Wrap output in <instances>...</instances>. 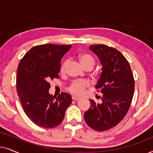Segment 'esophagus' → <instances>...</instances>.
<instances>
[{"label":"esophagus","instance_id":"34e87169","mask_svg":"<svg viewBox=\"0 0 153 153\" xmlns=\"http://www.w3.org/2000/svg\"><path fill=\"white\" fill-rule=\"evenodd\" d=\"M80 99H81V98L75 97V96H73V97H72V100H75V101H78V100H79Z\"/></svg>","mask_w":153,"mask_h":153}]
</instances>
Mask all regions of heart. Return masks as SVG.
I'll return each instance as SVG.
<instances>
[{"label": "heart", "instance_id": "obj_1", "mask_svg": "<svg viewBox=\"0 0 153 153\" xmlns=\"http://www.w3.org/2000/svg\"><path fill=\"white\" fill-rule=\"evenodd\" d=\"M79 58L81 65L84 68H86L88 66H91L92 68H93L94 65H95V60H94L93 56L88 53H81L79 55ZM68 63V60H65L62 64L61 67H60V72H65ZM90 83L87 81H75L71 83V85L68 88V90L73 95L80 96L84 93L85 89L87 87H88Z\"/></svg>", "mask_w": 153, "mask_h": 153}]
</instances>
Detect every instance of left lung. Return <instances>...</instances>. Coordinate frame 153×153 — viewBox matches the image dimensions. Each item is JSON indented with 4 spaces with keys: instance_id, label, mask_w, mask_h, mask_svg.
I'll use <instances>...</instances> for the list:
<instances>
[{
    "instance_id": "left-lung-1",
    "label": "left lung",
    "mask_w": 153,
    "mask_h": 153,
    "mask_svg": "<svg viewBox=\"0 0 153 153\" xmlns=\"http://www.w3.org/2000/svg\"><path fill=\"white\" fill-rule=\"evenodd\" d=\"M89 49L99 58L102 72L96 89L103 94L102 103L91 102L84 113L86 124L102 131L116 126L126 116L134 91V79L128 61L118 50L104 45H91Z\"/></svg>"
}]
</instances>
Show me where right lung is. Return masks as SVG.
Listing matches in <instances>:
<instances>
[{
  "instance_id": "add662e5",
  "label": "right lung",
  "mask_w": 153,
  "mask_h": 153,
  "mask_svg": "<svg viewBox=\"0 0 153 153\" xmlns=\"http://www.w3.org/2000/svg\"><path fill=\"white\" fill-rule=\"evenodd\" d=\"M71 45L45 44L35 46L25 54L19 64L16 91L26 116L44 128L57 127L63 120L67 108L72 103L70 94L58 97L50 95L49 83L58 78L60 61Z\"/></svg>"
}]
</instances>
